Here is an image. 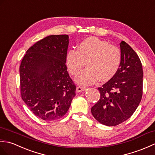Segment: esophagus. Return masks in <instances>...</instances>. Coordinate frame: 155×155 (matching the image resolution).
I'll list each match as a JSON object with an SVG mask.
<instances>
[{
    "label": "esophagus",
    "instance_id": "34e87169",
    "mask_svg": "<svg viewBox=\"0 0 155 155\" xmlns=\"http://www.w3.org/2000/svg\"><path fill=\"white\" fill-rule=\"evenodd\" d=\"M85 89V88L83 86H80V85H79V86H78L76 87V92L77 93H80V92H82L84 91Z\"/></svg>",
    "mask_w": 155,
    "mask_h": 155
}]
</instances>
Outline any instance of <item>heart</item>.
Returning <instances> with one entry per match:
<instances>
[{
	"label": "heart",
	"mask_w": 155,
	"mask_h": 155,
	"mask_svg": "<svg viewBox=\"0 0 155 155\" xmlns=\"http://www.w3.org/2000/svg\"><path fill=\"white\" fill-rule=\"evenodd\" d=\"M121 52L117 47L105 40L89 37L81 42L78 50L71 49L66 54V65L70 73L75 75L86 63L87 68L75 78L78 84L89 85L98 80L107 81L118 71Z\"/></svg>",
	"instance_id": "b5f03b06"
}]
</instances>
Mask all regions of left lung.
Masks as SVG:
<instances>
[{
  "instance_id": "obj_1",
  "label": "left lung",
  "mask_w": 155,
  "mask_h": 155,
  "mask_svg": "<svg viewBox=\"0 0 155 155\" xmlns=\"http://www.w3.org/2000/svg\"><path fill=\"white\" fill-rule=\"evenodd\" d=\"M121 61L113 78L99 87L100 99L91 107L101 124L115 126L131 116L141 101L143 71L138 55L124 41L120 43Z\"/></svg>"
}]
</instances>
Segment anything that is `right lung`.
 <instances>
[{
  "mask_svg": "<svg viewBox=\"0 0 155 155\" xmlns=\"http://www.w3.org/2000/svg\"><path fill=\"white\" fill-rule=\"evenodd\" d=\"M68 44L66 34L47 36L26 51L20 64L22 99L45 121L64 117L75 95L66 65Z\"/></svg>",
  "mask_w": 155,
  "mask_h": 155,
  "instance_id": "obj_1",
  "label": "right lung"
}]
</instances>
